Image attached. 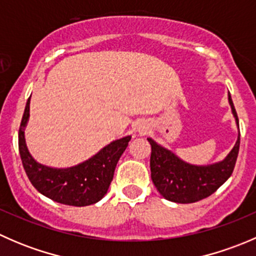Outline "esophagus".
<instances>
[{
    "label": "esophagus",
    "instance_id": "obj_1",
    "mask_svg": "<svg viewBox=\"0 0 256 256\" xmlns=\"http://www.w3.org/2000/svg\"><path fill=\"white\" fill-rule=\"evenodd\" d=\"M147 130H148V126H147L146 124H144V122L138 124V128H136V131H138V134H144Z\"/></svg>",
    "mask_w": 256,
    "mask_h": 256
}]
</instances>
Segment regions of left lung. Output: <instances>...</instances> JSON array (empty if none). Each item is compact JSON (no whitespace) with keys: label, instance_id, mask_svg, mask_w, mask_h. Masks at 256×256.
Segmentation results:
<instances>
[{"label":"left lung","instance_id":"left-lung-1","mask_svg":"<svg viewBox=\"0 0 256 256\" xmlns=\"http://www.w3.org/2000/svg\"><path fill=\"white\" fill-rule=\"evenodd\" d=\"M228 102L239 130L230 94H228ZM147 141L151 144V178L160 194L174 203H194L213 194L232 176L239 152L240 132L230 152L222 161L210 164H188L151 138Z\"/></svg>","mask_w":256,"mask_h":256}]
</instances>
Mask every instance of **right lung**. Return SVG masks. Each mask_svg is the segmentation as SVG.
Returning <instances> with one entry per match:
<instances>
[{
  "label": "right lung",
  "instance_id": "1",
  "mask_svg": "<svg viewBox=\"0 0 256 256\" xmlns=\"http://www.w3.org/2000/svg\"><path fill=\"white\" fill-rule=\"evenodd\" d=\"M30 96L18 132V147L23 167L36 190L54 202L85 207L99 202L108 193L115 167L128 147L131 136L114 140L90 158L72 167L56 168L36 161L26 144L24 130L30 120Z\"/></svg>",
  "mask_w": 256,
  "mask_h": 256
}]
</instances>
